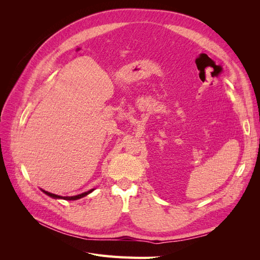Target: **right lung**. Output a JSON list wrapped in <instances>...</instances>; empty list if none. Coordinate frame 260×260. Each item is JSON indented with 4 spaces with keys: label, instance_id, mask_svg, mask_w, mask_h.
I'll list each match as a JSON object with an SVG mask.
<instances>
[{
    "label": "right lung",
    "instance_id": "obj_1",
    "mask_svg": "<svg viewBox=\"0 0 260 260\" xmlns=\"http://www.w3.org/2000/svg\"><path fill=\"white\" fill-rule=\"evenodd\" d=\"M94 190V188H92V190H90V191H88V192H84V193H82V194H79V195H76V196H66V198H62V196H59V195H56V194H53V193H50V192H46V191H43L46 195H49V196H51V198H53V199H64V200H66V201H76V200H78V199H81V198H83V196H85V195H88L89 193H91L92 191Z\"/></svg>",
    "mask_w": 260,
    "mask_h": 260
}]
</instances>
